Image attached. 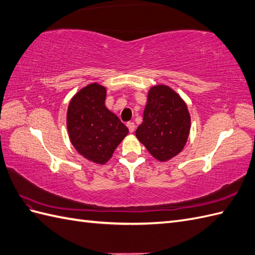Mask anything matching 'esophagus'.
<instances>
[{"mask_svg": "<svg viewBox=\"0 0 255 255\" xmlns=\"http://www.w3.org/2000/svg\"><path fill=\"white\" fill-rule=\"evenodd\" d=\"M127 127H128L130 132H133L134 130H135V125H134V123H132V122H129V123L127 124Z\"/></svg>", "mask_w": 255, "mask_h": 255, "instance_id": "34e87169", "label": "esophagus"}]
</instances>
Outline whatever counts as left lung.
Instances as JSON below:
<instances>
[{
  "label": "left lung",
  "instance_id": "left-lung-1",
  "mask_svg": "<svg viewBox=\"0 0 255 255\" xmlns=\"http://www.w3.org/2000/svg\"><path fill=\"white\" fill-rule=\"evenodd\" d=\"M191 116L183 99L166 85L150 88L143 122L135 137L159 162H167L185 147L190 133Z\"/></svg>",
  "mask_w": 255,
  "mask_h": 255
}]
</instances>
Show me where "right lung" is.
<instances>
[{
  "mask_svg": "<svg viewBox=\"0 0 255 255\" xmlns=\"http://www.w3.org/2000/svg\"><path fill=\"white\" fill-rule=\"evenodd\" d=\"M106 88L92 82L81 88L70 100L66 124L69 140L88 161L104 165L129 130L105 106Z\"/></svg>",
  "mask_w": 255,
  "mask_h": 255,
  "instance_id": "obj_1",
  "label": "right lung"
}]
</instances>
